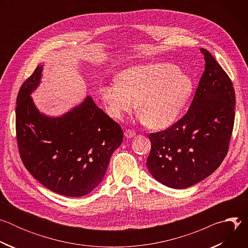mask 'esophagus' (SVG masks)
Segmentation results:
<instances>
[{
    "mask_svg": "<svg viewBox=\"0 0 248 248\" xmlns=\"http://www.w3.org/2000/svg\"><path fill=\"white\" fill-rule=\"evenodd\" d=\"M124 135L126 138H131V137H134L136 135L135 131L132 130V129H127L125 132H124Z\"/></svg>",
    "mask_w": 248,
    "mask_h": 248,
    "instance_id": "34e87169",
    "label": "esophagus"
}]
</instances>
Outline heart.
<instances>
[{"instance_id": "heart-1", "label": "heart", "mask_w": 248, "mask_h": 248, "mask_svg": "<svg viewBox=\"0 0 248 248\" xmlns=\"http://www.w3.org/2000/svg\"><path fill=\"white\" fill-rule=\"evenodd\" d=\"M117 82L100 89L109 115L121 120L137 102L141 119L152 129H165L173 124L193 92L191 78L170 63L126 68L118 76Z\"/></svg>"}]
</instances>
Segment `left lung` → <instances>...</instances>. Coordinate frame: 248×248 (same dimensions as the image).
<instances>
[{"label": "left lung", "instance_id": "8db88e82", "mask_svg": "<svg viewBox=\"0 0 248 248\" xmlns=\"http://www.w3.org/2000/svg\"><path fill=\"white\" fill-rule=\"evenodd\" d=\"M205 69L186 114L163 131L150 133L147 168L162 185L187 188L214 172L225 159L234 123L232 82L206 49Z\"/></svg>", "mask_w": 248, "mask_h": 248}]
</instances>
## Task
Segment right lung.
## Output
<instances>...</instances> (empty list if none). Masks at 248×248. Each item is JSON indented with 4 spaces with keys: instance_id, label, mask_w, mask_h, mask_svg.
I'll return each mask as SVG.
<instances>
[{
    "instance_id": "right-lung-1",
    "label": "right lung",
    "mask_w": 248,
    "mask_h": 248,
    "mask_svg": "<svg viewBox=\"0 0 248 248\" xmlns=\"http://www.w3.org/2000/svg\"><path fill=\"white\" fill-rule=\"evenodd\" d=\"M42 69V65L35 68L17 94L19 155L27 170L45 187L61 195L80 197L102 182L124 132L91 96L61 117L40 113L30 94L40 83Z\"/></svg>"
}]
</instances>
